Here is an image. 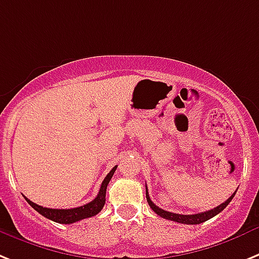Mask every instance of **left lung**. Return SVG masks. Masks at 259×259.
I'll use <instances>...</instances> for the list:
<instances>
[{
	"instance_id": "left-lung-1",
	"label": "left lung",
	"mask_w": 259,
	"mask_h": 259,
	"mask_svg": "<svg viewBox=\"0 0 259 259\" xmlns=\"http://www.w3.org/2000/svg\"><path fill=\"white\" fill-rule=\"evenodd\" d=\"M237 192V191H236ZM236 192L227 200V201H224L223 204H220L219 207L213 208V209L207 210V212H201V213H196V214H179V213H172V212H167V210H163L162 208L156 207L155 204L151 201L149 196V192H147V186H146V199H147V203H149L150 208L155 212L156 214H159L160 217L163 219H167V220H171V221H175V223H180V224H187V225H195V224H201L204 221L209 220L212 217H214L216 214H219L221 210H224V208H227L228 204L232 201V199L234 197Z\"/></svg>"
}]
</instances>
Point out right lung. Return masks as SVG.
<instances>
[{
	"label": "right lung",
	"mask_w": 259,
	"mask_h": 259,
	"mask_svg": "<svg viewBox=\"0 0 259 259\" xmlns=\"http://www.w3.org/2000/svg\"><path fill=\"white\" fill-rule=\"evenodd\" d=\"M117 166H114L110 170V172L108 174L104 179L103 184L100 187V191L97 193V196L91 201V203L82 205V207L77 208H71V209H52V208H45L42 205H38V204L32 203L31 200H29L27 197H25L26 201L31 205L36 212L45 216L46 219L49 220L55 221V223L59 224H72L76 221L84 220V219H88V217L96 216L100 210L103 209L104 205H105V195H106V187L109 184L110 179H112L113 174L116 171Z\"/></svg>",
	"instance_id": "right-lung-1"
}]
</instances>
